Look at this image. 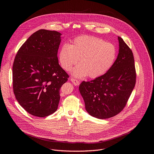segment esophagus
<instances>
[{"mask_svg": "<svg viewBox=\"0 0 154 154\" xmlns=\"http://www.w3.org/2000/svg\"><path fill=\"white\" fill-rule=\"evenodd\" d=\"M70 80L73 83V84L75 86H78L80 85V82L79 80H77V79H75L74 78H71Z\"/></svg>", "mask_w": 154, "mask_h": 154, "instance_id": "obj_1", "label": "esophagus"}]
</instances>
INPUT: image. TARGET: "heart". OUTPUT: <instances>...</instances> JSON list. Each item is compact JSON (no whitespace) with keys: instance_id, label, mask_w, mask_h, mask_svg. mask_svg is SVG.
I'll use <instances>...</instances> for the list:
<instances>
[{"instance_id":"obj_1","label":"heart","mask_w":154,"mask_h":154,"mask_svg":"<svg viewBox=\"0 0 154 154\" xmlns=\"http://www.w3.org/2000/svg\"><path fill=\"white\" fill-rule=\"evenodd\" d=\"M116 51L113 44L91 36H81L75 38L72 45L65 43L59 52L61 66L69 71L76 64L72 71L76 77L88 75L90 78H96L105 74L113 64Z\"/></svg>"}]
</instances>
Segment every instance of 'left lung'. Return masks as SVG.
Here are the masks:
<instances>
[{
  "label": "left lung",
  "instance_id": "left-lung-1",
  "mask_svg": "<svg viewBox=\"0 0 154 154\" xmlns=\"http://www.w3.org/2000/svg\"><path fill=\"white\" fill-rule=\"evenodd\" d=\"M119 54L112 67L94 80L83 81L79 90L87 112L99 119L119 114L125 106L136 83L133 52L118 36Z\"/></svg>",
  "mask_w": 154,
  "mask_h": 154
}]
</instances>
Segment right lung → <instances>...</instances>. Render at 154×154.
<instances>
[{"instance_id":"add662e5","label":"right lung","mask_w":154,"mask_h":154,"mask_svg":"<svg viewBox=\"0 0 154 154\" xmlns=\"http://www.w3.org/2000/svg\"><path fill=\"white\" fill-rule=\"evenodd\" d=\"M61 33L41 29L33 33L18 50L13 65V88L25 110L46 117L57 109L60 90L68 74L58 63Z\"/></svg>"}]
</instances>
